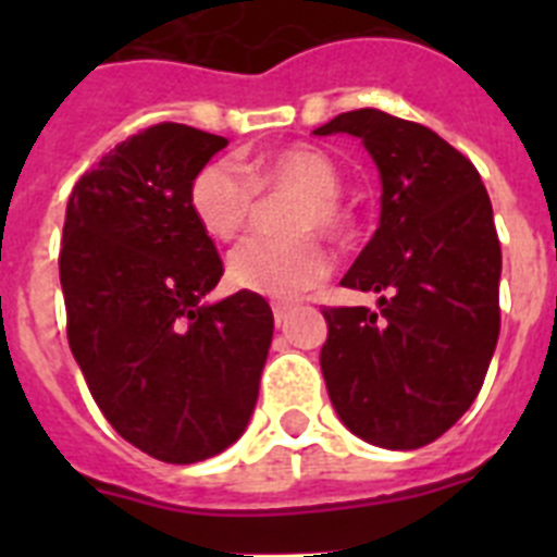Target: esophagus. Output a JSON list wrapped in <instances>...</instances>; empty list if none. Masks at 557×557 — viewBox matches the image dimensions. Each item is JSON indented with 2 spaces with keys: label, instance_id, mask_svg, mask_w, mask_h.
I'll list each match as a JSON object with an SVG mask.
<instances>
[{
  "label": "esophagus",
  "instance_id": "1",
  "mask_svg": "<svg viewBox=\"0 0 557 557\" xmlns=\"http://www.w3.org/2000/svg\"><path fill=\"white\" fill-rule=\"evenodd\" d=\"M273 318H275V326L282 329L284 323H287V318H289V307H284V304H275Z\"/></svg>",
  "mask_w": 557,
  "mask_h": 557
}]
</instances>
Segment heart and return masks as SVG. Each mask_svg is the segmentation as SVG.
Returning a JSON list of instances; mask_svg holds the SVG:
<instances>
[{"instance_id": "1", "label": "heart", "mask_w": 557, "mask_h": 557, "mask_svg": "<svg viewBox=\"0 0 557 557\" xmlns=\"http://www.w3.org/2000/svg\"><path fill=\"white\" fill-rule=\"evenodd\" d=\"M248 178L231 161H209L189 184V206L200 228L220 243H231L250 223L259 195H293L284 211V228L293 236H253L228 256V282L245 293L275 301H293L323 282L332 270L318 236H343L348 214L337 200L339 172L326 152L309 145L282 147L250 161Z\"/></svg>"}]
</instances>
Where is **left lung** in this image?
<instances>
[{
    "mask_svg": "<svg viewBox=\"0 0 557 557\" xmlns=\"http://www.w3.org/2000/svg\"><path fill=\"white\" fill-rule=\"evenodd\" d=\"M362 139L382 178V214L343 287L379 309H323L321 371L339 421L382 449L444 435L482 387L499 337L502 248L480 172L430 127L376 108L314 136Z\"/></svg>",
    "mask_w": 557,
    "mask_h": 557,
    "instance_id": "obj_1",
    "label": "left lung"
}]
</instances>
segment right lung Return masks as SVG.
<instances>
[{"mask_svg":"<svg viewBox=\"0 0 557 557\" xmlns=\"http://www.w3.org/2000/svg\"><path fill=\"white\" fill-rule=\"evenodd\" d=\"M228 139L161 122L102 156L69 195L61 248L69 348L108 424L164 462L243 435L273 339L262 295L203 298L223 262L189 184Z\"/></svg>","mask_w":557,"mask_h":557,"instance_id":"obj_1","label":"right lung"}]
</instances>
